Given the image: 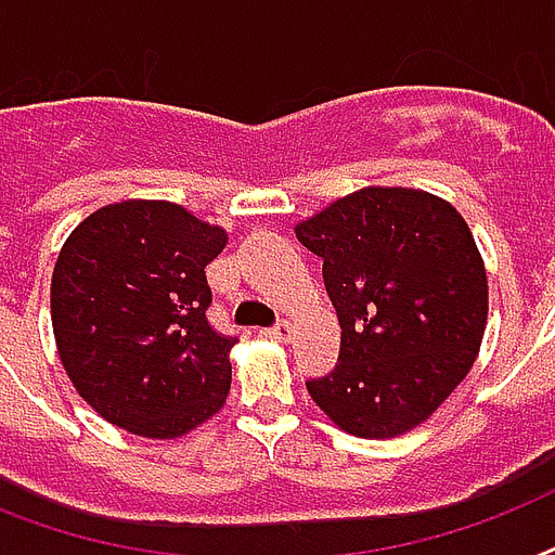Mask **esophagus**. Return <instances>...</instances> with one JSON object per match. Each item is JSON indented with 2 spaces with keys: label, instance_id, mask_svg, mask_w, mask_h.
<instances>
[{
  "label": "esophagus",
  "instance_id": "34e87169",
  "mask_svg": "<svg viewBox=\"0 0 555 555\" xmlns=\"http://www.w3.org/2000/svg\"><path fill=\"white\" fill-rule=\"evenodd\" d=\"M268 339H276V343H287L291 339V325L287 322H276V325H270V328L261 331Z\"/></svg>",
  "mask_w": 555,
  "mask_h": 555
}]
</instances>
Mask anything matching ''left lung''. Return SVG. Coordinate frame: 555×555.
I'll return each instance as SVG.
<instances>
[{"mask_svg": "<svg viewBox=\"0 0 555 555\" xmlns=\"http://www.w3.org/2000/svg\"><path fill=\"white\" fill-rule=\"evenodd\" d=\"M322 259L339 357L305 379L313 403L360 438H395L438 409L473 369L487 325V273L452 204L365 186L296 227Z\"/></svg>", "mask_w": 555, "mask_h": 555, "instance_id": "obj_1", "label": "left lung"}]
</instances>
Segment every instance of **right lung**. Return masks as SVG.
<instances>
[{"label":"right lung","instance_id":"1","mask_svg":"<svg viewBox=\"0 0 555 555\" xmlns=\"http://www.w3.org/2000/svg\"><path fill=\"white\" fill-rule=\"evenodd\" d=\"M227 233L169 201L91 212L60 250L51 322L74 388L108 423L178 438L224 405L235 337L209 325Z\"/></svg>","mask_w":555,"mask_h":555}]
</instances>
